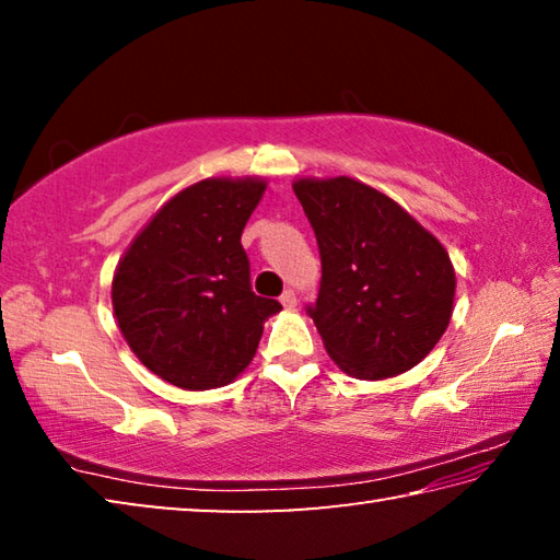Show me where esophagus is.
I'll return each instance as SVG.
<instances>
[{
	"label": "esophagus",
	"instance_id": "esophagus-1",
	"mask_svg": "<svg viewBox=\"0 0 560 560\" xmlns=\"http://www.w3.org/2000/svg\"><path fill=\"white\" fill-rule=\"evenodd\" d=\"M281 303H283V306H287V308H293V306H296V303H299V299H296V291H293V289H287V291H283V293H281Z\"/></svg>",
	"mask_w": 560,
	"mask_h": 560
}]
</instances>
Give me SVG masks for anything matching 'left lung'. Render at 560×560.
Here are the masks:
<instances>
[{
  "mask_svg": "<svg viewBox=\"0 0 560 560\" xmlns=\"http://www.w3.org/2000/svg\"><path fill=\"white\" fill-rule=\"evenodd\" d=\"M293 192L318 242L320 289L306 314L328 355L360 381L410 371L452 318L454 269L444 246L358 179H299Z\"/></svg>",
  "mask_w": 560,
  "mask_h": 560,
  "instance_id": "8db88e82",
  "label": "left lung"
}]
</instances>
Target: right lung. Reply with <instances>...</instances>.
Here are the masks:
<instances>
[{
	"label": "right lung",
	"instance_id": "add662e5",
	"mask_svg": "<svg viewBox=\"0 0 560 560\" xmlns=\"http://www.w3.org/2000/svg\"><path fill=\"white\" fill-rule=\"evenodd\" d=\"M261 179H202L175 195L130 244L113 311L140 363L185 390L232 383L252 363L277 299L252 291L244 224Z\"/></svg>",
	"mask_w": 560,
	"mask_h": 560
}]
</instances>
